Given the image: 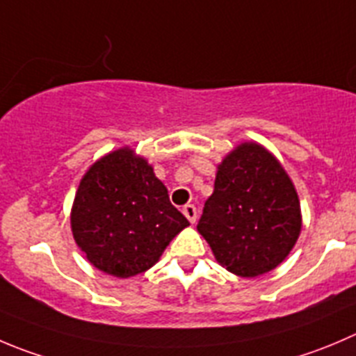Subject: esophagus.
<instances>
[{"instance_id":"obj_1","label":"esophagus","mask_w":356,"mask_h":356,"mask_svg":"<svg viewBox=\"0 0 356 356\" xmlns=\"http://www.w3.org/2000/svg\"><path fill=\"white\" fill-rule=\"evenodd\" d=\"M181 211H184V215L187 216L188 222H191V223H194L195 220H197V208H195L194 204L184 206V209H181Z\"/></svg>"}]
</instances>
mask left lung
Returning a JSON list of instances; mask_svg holds the SVG:
<instances>
[{"label":"left lung","instance_id":"1","mask_svg":"<svg viewBox=\"0 0 356 356\" xmlns=\"http://www.w3.org/2000/svg\"><path fill=\"white\" fill-rule=\"evenodd\" d=\"M300 227L299 195L269 150L248 141L225 155L197 223L220 266L241 277L269 273L292 252Z\"/></svg>","mask_w":356,"mask_h":356}]
</instances>
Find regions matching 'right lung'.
Returning a JSON list of instances; mask_svg holds the SVG:
<instances>
[{
	"label": "right lung",
	"mask_w": 356,
	"mask_h": 356,
	"mask_svg": "<svg viewBox=\"0 0 356 356\" xmlns=\"http://www.w3.org/2000/svg\"><path fill=\"white\" fill-rule=\"evenodd\" d=\"M187 225L154 168L129 147L110 152L87 169L71 208L79 248L94 267L117 277L155 266Z\"/></svg>",
	"instance_id": "1"
}]
</instances>
